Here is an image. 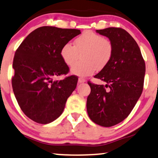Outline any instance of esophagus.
<instances>
[{"instance_id": "34e87169", "label": "esophagus", "mask_w": 158, "mask_h": 158, "mask_svg": "<svg viewBox=\"0 0 158 158\" xmlns=\"http://www.w3.org/2000/svg\"><path fill=\"white\" fill-rule=\"evenodd\" d=\"M85 81H86V80L83 78V77H79V78H78V83H85Z\"/></svg>"}]
</instances>
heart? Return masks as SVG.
Segmentation results:
<instances>
[{
    "mask_svg": "<svg viewBox=\"0 0 158 158\" xmlns=\"http://www.w3.org/2000/svg\"><path fill=\"white\" fill-rule=\"evenodd\" d=\"M114 47L111 41L92 31H86L75 39L74 45L68 42L62 47L61 57L64 63L72 67L81 55L82 61L72 68L73 74L88 76L96 70H102L109 63Z\"/></svg>",
    "mask_w": 158,
    "mask_h": 158,
    "instance_id": "heart-1",
    "label": "heart"
}]
</instances>
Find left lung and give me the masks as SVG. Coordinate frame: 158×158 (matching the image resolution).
<instances>
[{"label": "left lung", "instance_id": "obj_1", "mask_svg": "<svg viewBox=\"0 0 158 158\" xmlns=\"http://www.w3.org/2000/svg\"><path fill=\"white\" fill-rule=\"evenodd\" d=\"M96 32L109 39L114 52L109 63L94 76L106 85L88 82L90 94L86 106L93 122L109 127L124 120L137 103L143 90L145 63L137 43L124 29L109 27Z\"/></svg>", "mask_w": 158, "mask_h": 158}]
</instances>
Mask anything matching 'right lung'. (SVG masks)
<instances>
[{
    "mask_svg": "<svg viewBox=\"0 0 158 158\" xmlns=\"http://www.w3.org/2000/svg\"><path fill=\"white\" fill-rule=\"evenodd\" d=\"M80 34L78 29L42 27L30 33L16 49L13 90L21 109L34 122L46 124L57 119L76 88L75 75L62 81L53 78L69 72L61 49Z\"/></svg>",
    "mask_w": 158,
    "mask_h": 158,
    "instance_id": "right-lung-1",
    "label": "right lung"
}]
</instances>
